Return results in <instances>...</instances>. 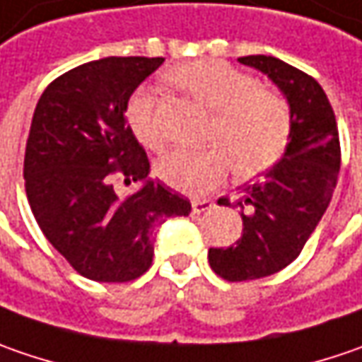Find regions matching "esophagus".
Listing matches in <instances>:
<instances>
[{
    "mask_svg": "<svg viewBox=\"0 0 362 362\" xmlns=\"http://www.w3.org/2000/svg\"><path fill=\"white\" fill-rule=\"evenodd\" d=\"M214 206V202L209 198H192V211L194 212H204Z\"/></svg>",
    "mask_w": 362,
    "mask_h": 362,
    "instance_id": "esophagus-1",
    "label": "esophagus"
}]
</instances>
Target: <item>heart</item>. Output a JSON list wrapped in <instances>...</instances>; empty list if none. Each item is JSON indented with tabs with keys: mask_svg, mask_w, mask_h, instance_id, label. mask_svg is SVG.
<instances>
[{
	"mask_svg": "<svg viewBox=\"0 0 362 362\" xmlns=\"http://www.w3.org/2000/svg\"><path fill=\"white\" fill-rule=\"evenodd\" d=\"M165 78L214 113L209 139L218 144L204 151L176 150L164 156L156 172L162 180L188 194L214 188L235 170L253 178L274 168L288 150L291 137L290 107L281 95L223 60H192L174 66ZM135 137L150 150L164 148V134L156 117L150 90H137L125 109Z\"/></svg>",
	"mask_w": 362,
	"mask_h": 362,
	"instance_id": "heart-1",
	"label": "heart"
}]
</instances>
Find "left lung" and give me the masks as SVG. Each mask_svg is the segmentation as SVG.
Listing matches in <instances>:
<instances>
[{
    "label": "left lung",
    "instance_id": "8db88e82",
    "mask_svg": "<svg viewBox=\"0 0 362 362\" xmlns=\"http://www.w3.org/2000/svg\"><path fill=\"white\" fill-rule=\"evenodd\" d=\"M239 62L263 72L286 97L291 137L281 160L237 202L241 239L227 249H209L212 272L228 281L259 279L288 267L328 209L340 170L337 117L322 87L275 56H243ZM218 202L228 206L227 198Z\"/></svg>",
    "mask_w": 362,
    "mask_h": 362
}]
</instances>
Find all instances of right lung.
Returning a JSON list of instances; mask_svg holds the SVG:
<instances>
[{
  "mask_svg": "<svg viewBox=\"0 0 362 362\" xmlns=\"http://www.w3.org/2000/svg\"><path fill=\"white\" fill-rule=\"evenodd\" d=\"M164 58L109 56L58 76L42 93L25 144L30 209L44 237L81 275L132 281L150 269L156 235L188 198L151 180L150 162L125 121L134 90ZM139 181L119 197L112 174Z\"/></svg>",
  "mask_w": 362,
  "mask_h": 362,
  "instance_id": "1",
  "label": "right lung"
}]
</instances>
